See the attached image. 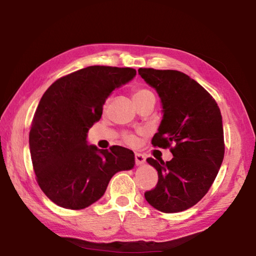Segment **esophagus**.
<instances>
[{
  "label": "esophagus",
  "mask_w": 256,
  "mask_h": 256,
  "mask_svg": "<svg viewBox=\"0 0 256 256\" xmlns=\"http://www.w3.org/2000/svg\"><path fill=\"white\" fill-rule=\"evenodd\" d=\"M144 162H146L144 156L136 152V166H141V164H144Z\"/></svg>",
  "instance_id": "34e87169"
}]
</instances>
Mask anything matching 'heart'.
Segmentation results:
<instances>
[{"label":"heart","mask_w":256,"mask_h":256,"mask_svg":"<svg viewBox=\"0 0 256 256\" xmlns=\"http://www.w3.org/2000/svg\"><path fill=\"white\" fill-rule=\"evenodd\" d=\"M148 94H154L146 89H136L133 94V99L134 100H136V99L142 98L144 96H148ZM125 140H126V142H128V144H134L136 138H134V136H128L126 138H125Z\"/></svg>","instance_id":"b5f03b06"}]
</instances>
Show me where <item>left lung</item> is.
Segmentation results:
<instances>
[{"instance_id":"1","label":"left lung","mask_w":256,"mask_h":256,"mask_svg":"<svg viewBox=\"0 0 256 256\" xmlns=\"http://www.w3.org/2000/svg\"><path fill=\"white\" fill-rule=\"evenodd\" d=\"M138 72L162 102V120L152 144L174 146L170 162L146 159L158 172V184L144 198L166 214L188 210L206 196L222 164V112L211 94L185 73L154 68Z\"/></svg>"}]
</instances>
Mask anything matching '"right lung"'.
I'll return each mask as SVG.
<instances>
[{
    "mask_svg": "<svg viewBox=\"0 0 256 256\" xmlns=\"http://www.w3.org/2000/svg\"><path fill=\"white\" fill-rule=\"evenodd\" d=\"M136 76L130 68L88 66L56 80L42 94L29 149L38 184L55 204L84 209L105 194L116 172L134 167L132 150L98 149L86 136L102 118L106 99Z\"/></svg>",
    "mask_w": 256,
    "mask_h": 256,
    "instance_id": "1",
    "label": "right lung"
}]
</instances>
